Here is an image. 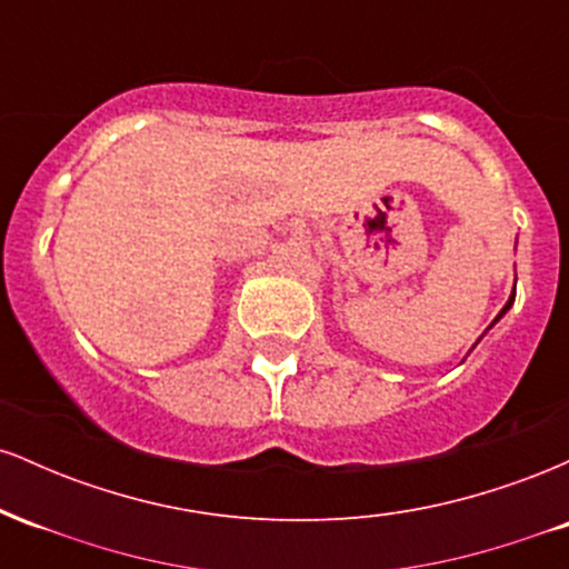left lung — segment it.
Segmentation results:
<instances>
[{
	"label": "left lung",
	"instance_id": "left-lung-1",
	"mask_svg": "<svg viewBox=\"0 0 569 569\" xmlns=\"http://www.w3.org/2000/svg\"><path fill=\"white\" fill-rule=\"evenodd\" d=\"M513 297H516V293H511V297H508V302H506V307H502V310L498 312V318H495V321H492V323H489V329H492V326H495V323H498V321H500V318H502V316H506V312H508V310H511V305H513ZM485 335H487V331H485ZM479 342H481V337H479ZM473 348H476V345H473Z\"/></svg>",
	"mask_w": 569,
	"mask_h": 569
}]
</instances>
